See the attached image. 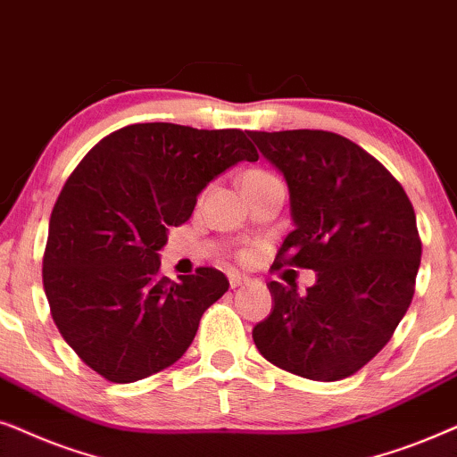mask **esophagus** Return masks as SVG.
<instances>
[{
  "mask_svg": "<svg viewBox=\"0 0 457 457\" xmlns=\"http://www.w3.org/2000/svg\"><path fill=\"white\" fill-rule=\"evenodd\" d=\"M228 279H229V286H232V288H238V286L248 282V278L240 276L238 271H229V273H228Z\"/></svg>",
  "mask_w": 457,
  "mask_h": 457,
  "instance_id": "34e87169",
  "label": "esophagus"
}]
</instances>
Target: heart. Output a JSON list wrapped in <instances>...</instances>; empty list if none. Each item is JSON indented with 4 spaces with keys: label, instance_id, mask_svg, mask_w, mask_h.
<instances>
[{
    "label": "heart",
    "instance_id": "obj_1",
    "mask_svg": "<svg viewBox=\"0 0 457 457\" xmlns=\"http://www.w3.org/2000/svg\"><path fill=\"white\" fill-rule=\"evenodd\" d=\"M271 173L267 171H261V169H251V171H246L245 175L240 178V184H246V181H254V179H263V178H270Z\"/></svg>",
    "mask_w": 457,
    "mask_h": 457
}]
</instances>
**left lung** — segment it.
I'll list each match as a JSON object with an SVG mask.
<instances>
[{
	"label": "left lung",
	"instance_id": "left-lung-1",
	"mask_svg": "<svg viewBox=\"0 0 457 457\" xmlns=\"http://www.w3.org/2000/svg\"><path fill=\"white\" fill-rule=\"evenodd\" d=\"M284 173L295 229L273 270H313L307 295L270 282L273 312L253 328L261 355L309 380H343L399 326L422 254L416 212L380 161L338 133L248 131Z\"/></svg>",
	"mask_w": 457,
	"mask_h": 457
}]
</instances>
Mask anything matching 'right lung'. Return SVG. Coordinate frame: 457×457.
<instances>
[{
    "label": "right lung",
    "mask_w": 457,
    "mask_h": 457,
    "mask_svg": "<svg viewBox=\"0 0 457 457\" xmlns=\"http://www.w3.org/2000/svg\"><path fill=\"white\" fill-rule=\"evenodd\" d=\"M259 154L240 129L137 123L112 131L69 175L50 217L44 290L62 338L111 382H136L184 355L228 292L215 267L179 282L158 251L211 179Z\"/></svg>",
    "instance_id": "1"
}]
</instances>
